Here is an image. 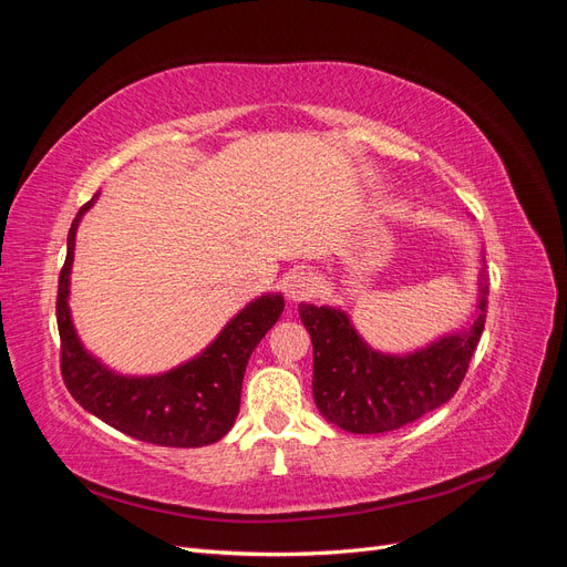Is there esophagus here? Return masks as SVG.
I'll return each instance as SVG.
<instances>
[{
  "instance_id": "esophagus-1",
  "label": "esophagus",
  "mask_w": 567,
  "mask_h": 567,
  "mask_svg": "<svg viewBox=\"0 0 567 567\" xmlns=\"http://www.w3.org/2000/svg\"><path fill=\"white\" fill-rule=\"evenodd\" d=\"M315 286L317 284H315L312 274L305 269H298L286 279V296H288V300H296V302L307 300L315 293Z\"/></svg>"
}]
</instances>
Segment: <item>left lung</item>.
Returning <instances> with one entry per match:
<instances>
[{
    "mask_svg": "<svg viewBox=\"0 0 567 567\" xmlns=\"http://www.w3.org/2000/svg\"><path fill=\"white\" fill-rule=\"evenodd\" d=\"M487 293V277L480 274L468 329L402 357L371 350L346 312L302 302L298 312L312 336V392L321 416L348 433L375 435L398 431L452 400L483 336Z\"/></svg>",
    "mask_w": 567,
    "mask_h": 567,
    "instance_id": "obj_1",
    "label": "left lung"
}]
</instances>
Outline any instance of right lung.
<instances>
[{
  "label": "right lung",
  "instance_id": "obj_1",
  "mask_svg": "<svg viewBox=\"0 0 567 567\" xmlns=\"http://www.w3.org/2000/svg\"><path fill=\"white\" fill-rule=\"evenodd\" d=\"M87 200L68 231V252L59 277L56 321L61 375L68 392L90 414L134 440L161 447H203L225 437L241 406L248 359L284 312L281 296H262L238 312L208 350L173 371L146 379L117 375L82 348L68 310L75 231Z\"/></svg>",
  "mask_w": 567,
  "mask_h": 567
}]
</instances>
